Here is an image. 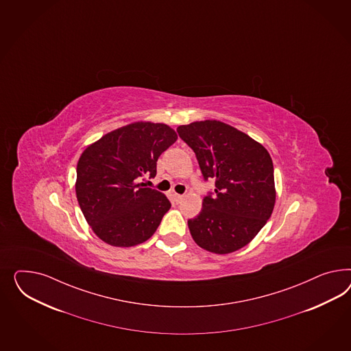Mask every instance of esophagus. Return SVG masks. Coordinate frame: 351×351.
Instances as JSON below:
<instances>
[{
  "label": "esophagus",
  "mask_w": 351,
  "mask_h": 351,
  "mask_svg": "<svg viewBox=\"0 0 351 351\" xmlns=\"http://www.w3.org/2000/svg\"><path fill=\"white\" fill-rule=\"evenodd\" d=\"M173 199H174V201L178 204V202H180V201L183 200V195H180V193H174L173 195Z\"/></svg>",
  "instance_id": "1"
}]
</instances>
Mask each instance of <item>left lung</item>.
<instances>
[{
	"label": "left lung",
	"mask_w": 351,
	"mask_h": 351,
	"mask_svg": "<svg viewBox=\"0 0 351 351\" xmlns=\"http://www.w3.org/2000/svg\"><path fill=\"white\" fill-rule=\"evenodd\" d=\"M199 161L205 180H215V195L202 201L189 221L191 236L204 250H240L271 218L276 204L273 161L250 136L219 121H193L177 128Z\"/></svg>",
	"instance_id": "8db88e82"
}]
</instances>
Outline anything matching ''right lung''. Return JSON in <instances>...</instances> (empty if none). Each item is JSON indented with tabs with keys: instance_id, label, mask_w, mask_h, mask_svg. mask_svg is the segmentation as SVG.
<instances>
[{
	"instance_id": "obj_1",
	"label": "right lung",
	"mask_w": 351,
	"mask_h": 351,
	"mask_svg": "<svg viewBox=\"0 0 351 351\" xmlns=\"http://www.w3.org/2000/svg\"><path fill=\"white\" fill-rule=\"evenodd\" d=\"M177 138L164 123L134 121L106 133L82 152L77 200L100 240L130 247L158 230L171 202L159 191L142 187L138 180L156 176V161Z\"/></svg>"
}]
</instances>
